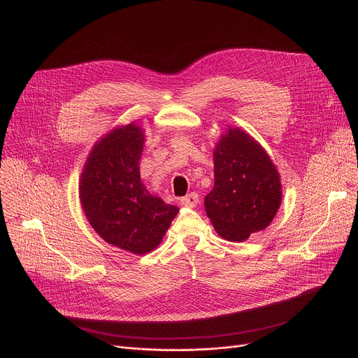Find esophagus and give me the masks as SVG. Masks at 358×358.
I'll return each mask as SVG.
<instances>
[{
  "instance_id": "1",
  "label": "esophagus",
  "mask_w": 358,
  "mask_h": 358,
  "mask_svg": "<svg viewBox=\"0 0 358 358\" xmlns=\"http://www.w3.org/2000/svg\"><path fill=\"white\" fill-rule=\"evenodd\" d=\"M180 203L183 206H189V208H195L199 203V195L195 194V192H192V194H187L186 196H183L180 199Z\"/></svg>"
}]
</instances>
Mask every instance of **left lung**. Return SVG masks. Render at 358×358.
Here are the masks:
<instances>
[{"label": "left lung", "mask_w": 358, "mask_h": 358, "mask_svg": "<svg viewBox=\"0 0 358 358\" xmlns=\"http://www.w3.org/2000/svg\"><path fill=\"white\" fill-rule=\"evenodd\" d=\"M215 185L205 196L215 231L245 241L265 229L280 209L281 182L266 152L239 129H229L213 152Z\"/></svg>", "instance_id": "left-lung-1"}]
</instances>
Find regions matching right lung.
Returning a JSON list of instances; mask_svg holds the SVG:
<instances>
[{
    "mask_svg": "<svg viewBox=\"0 0 358 358\" xmlns=\"http://www.w3.org/2000/svg\"><path fill=\"white\" fill-rule=\"evenodd\" d=\"M143 131L134 123L115 129L93 148L80 179L81 206L94 231L137 255L156 248L179 212L143 186Z\"/></svg>",
    "mask_w": 358,
    "mask_h": 358,
    "instance_id": "1",
    "label": "right lung"
}]
</instances>
